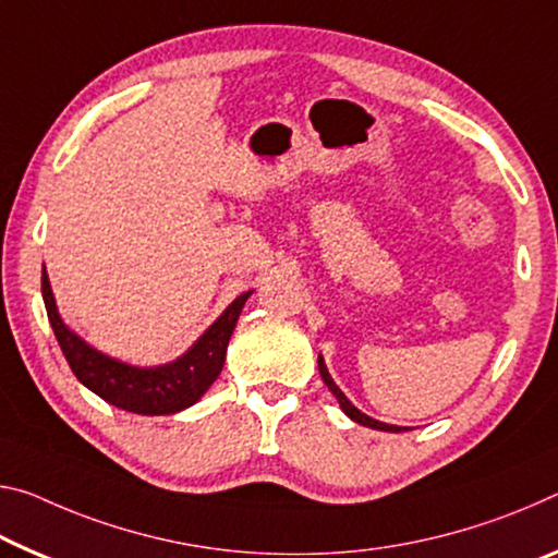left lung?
Wrapping results in <instances>:
<instances>
[{"label":"left lung","instance_id":"1","mask_svg":"<svg viewBox=\"0 0 558 558\" xmlns=\"http://www.w3.org/2000/svg\"><path fill=\"white\" fill-rule=\"evenodd\" d=\"M317 365H320V375H323V379H325V385L330 387V392L338 397V402H340V407H342V412L348 414L350 420H355L357 424H362V427H373V429H383V432H402L400 427H395V424H385V422H377V420H373V417H367V414H362L355 404H352L348 397L342 395V390L338 385L332 383V377H330V373H327V367H325V362H323V357L317 360Z\"/></svg>","mask_w":558,"mask_h":558}]
</instances>
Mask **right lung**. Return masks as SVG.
Instances as JSON below:
<instances>
[{"instance_id": "obj_1", "label": "right lung", "mask_w": 558, "mask_h": 558, "mask_svg": "<svg viewBox=\"0 0 558 558\" xmlns=\"http://www.w3.org/2000/svg\"><path fill=\"white\" fill-rule=\"evenodd\" d=\"M41 295L51 330H54L59 348L78 383L99 395L101 400L126 412L173 414L196 404L201 395L216 383L226 362L228 340H231L238 315H241L251 293L238 295L183 357L163 367L123 365V362L101 355V352L88 348L82 338H76L57 313L47 270H41Z\"/></svg>"}]
</instances>
